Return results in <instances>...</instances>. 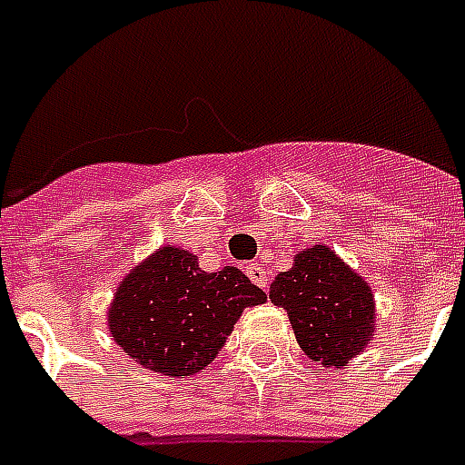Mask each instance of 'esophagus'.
Masks as SVG:
<instances>
[{
  "instance_id": "34e87169",
  "label": "esophagus",
  "mask_w": 465,
  "mask_h": 465,
  "mask_svg": "<svg viewBox=\"0 0 465 465\" xmlns=\"http://www.w3.org/2000/svg\"><path fill=\"white\" fill-rule=\"evenodd\" d=\"M246 275L251 277V282H255V284H258V287H262V290L268 287V282H270L268 272H265V268H261L258 262H251V265H248Z\"/></svg>"
}]
</instances>
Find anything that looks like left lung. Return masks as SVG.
<instances>
[{
    "instance_id": "obj_1",
    "label": "left lung",
    "mask_w": 465,
    "mask_h": 465,
    "mask_svg": "<svg viewBox=\"0 0 465 465\" xmlns=\"http://www.w3.org/2000/svg\"><path fill=\"white\" fill-rule=\"evenodd\" d=\"M270 302L290 313L299 347L325 367H347L374 335V294L328 246L299 251L270 284Z\"/></svg>"
}]
</instances>
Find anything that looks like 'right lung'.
Returning a JSON list of instances; mask_svg holds the SVG:
<instances>
[{"instance_id": "add662e5", "label": "right lung", "mask_w": 465, "mask_h": 465, "mask_svg": "<svg viewBox=\"0 0 465 465\" xmlns=\"http://www.w3.org/2000/svg\"><path fill=\"white\" fill-rule=\"evenodd\" d=\"M265 302L239 268L204 272L190 251L161 246L118 284L108 328L137 364L185 379L212 364L246 306Z\"/></svg>"}]
</instances>
